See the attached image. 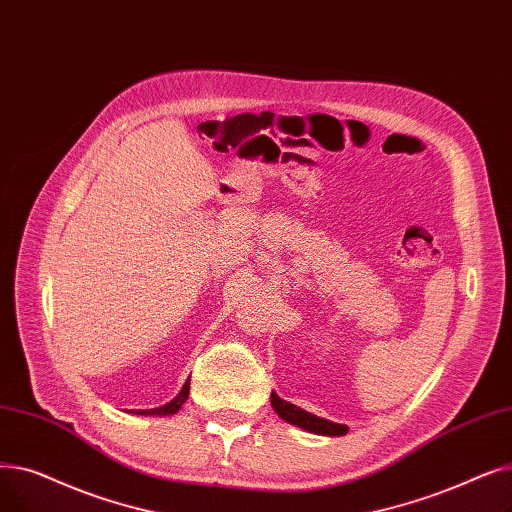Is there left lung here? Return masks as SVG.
<instances>
[{"instance_id":"1","label":"left lung","mask_w":512,"mask_h":512,"mask_svg":"<svg viewBox=\"0 0 512 512\" xmlns=\"http://www.w3.org/2000/svg\"><path fill=\"white\" fill-rule=\"evenodd\" d=\"M271 404H273L275 412L283 421L296 425V427H302V429H306L310 433H319V435H346L348 433L346 425L331 423L327 419L310 415V412L298 408L296 404L281 400L277 394H271Z\"/></svg>"}]
</instances>
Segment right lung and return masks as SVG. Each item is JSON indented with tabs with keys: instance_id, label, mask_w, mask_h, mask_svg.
I'll return each instance as SVG.
<instances>
[{
	"instance_id": "add662e5",
	"label": "right lung",
	"mask_w": 512,
	"mask_h": 512,
	"mask_svg": "<svg viewBox=\"0 0 512 512\" xmlns=\"http://www.w3.org/2000/svg\"><path fill=\"white\" fill-rule=\"evenodd\" d=\"M187 396H189V381L183 385V389H181V394L173 400V402H168V404H164V406H160V408H152V410H137L135 415H160V417H164V415H175V412L183 406V402L187 400ZM133 412V410H131Z\"/></svg>"
}]
</instances>
